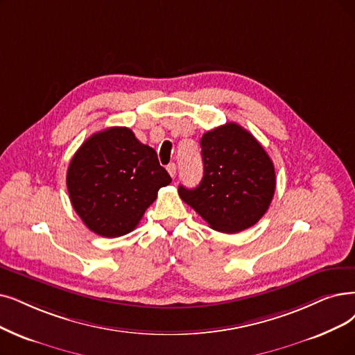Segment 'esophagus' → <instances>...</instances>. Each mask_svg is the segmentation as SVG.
Returning <instances> with one entry per match:
<instances>
[{
  "label": "esophagus",
  "instance_id": "esophagus-1",
  "mask_svg": "<svg viewBox=\"0 0 355 355\" xmlns=\"http://www.w3.org/2000/svg\"><path fill=\"white\" fill-rule=\"evenodd\" d=\"M167 172H168L170 176L175 178V176H176V164H175V163H170V164L167 166Z\"/></svg>",
  "mask_w": 355,
  "mask_h": 355
}]
</instances>
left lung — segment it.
I'll use <instances>...</instances> for the list:
<instances>
[{"label": "left lung", "instance_id": "left-lung-1", "mask_svg": "<svg viewBox=\"0 0 355 355\" xmlns=\"http://www.w3.org/2000/svg\"><path fill=\"white\" fill-rule=\"evenodd\" d=\"M204 176L193 189L178 192L211 229L237 233L257 224L275 192V168L249 131L229 122L201 138Z\"/></svg>", "mask_w": 355, "mask_h": 355}]
</instances>
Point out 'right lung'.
<instances>
[{"mask_svg":"<svg viewBox=\"0 0 355 355\" xmlns=\"http://www.w3.org/2000/svg\"><path fill=\"white\" fill-rule=\"evenodd\" d=\"M172 178L154 148L126 126L87 138L71 159L67 188L73 208L92 232L119 237L132 232Z\"/></svg>","mask_w":355,"mask_h":355,"instance_id":"add662e5","label":"right lung"}]
</instances>
